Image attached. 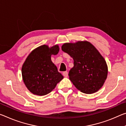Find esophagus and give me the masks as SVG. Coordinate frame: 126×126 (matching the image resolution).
Segmentation results:
<instances>
[{"label":"esophagus","mask_w":126,"mask_h":126,"mask_svg":"<svg viewBox=\"0 0 126 126\" xmlns=\"http://www.w3.org/2000/svg\"><path fill=\"white\" fill-rule=\"evenodd\" d=\"M68 72H67V71L63 72V75L65 77H68Z\"/></svg>","instance_id":"obj_1"}]
</instances>
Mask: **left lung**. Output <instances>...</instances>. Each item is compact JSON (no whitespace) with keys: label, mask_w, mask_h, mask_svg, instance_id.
<instances>
[{"label":"left lung","mask_w":126,"mask_h":126,"mask_svg":"<svg viewBox=\"0 0 126 126\" xmlns=\"http://www.w3.org/2000/svg\"><path fill=\"white\" fill-rule=\"evenodd\" d=\"M62 50L73 59L69 79L82 93L93 94L103 86L108 75L105 59L94 46L87 41L65 43Z\"/></svg>","instance_id":"left-lung-1"}]
</instances>
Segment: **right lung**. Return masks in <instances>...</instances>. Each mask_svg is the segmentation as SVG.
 I'll list each match as a JSON object with an SVG mask.
<instances>
[{"label": "right lung", "mask_w": 126, "mask_h": 126, "mask_svg": "<svg viewBox=\"0 0 126 126\" xmlns=\"http://www.w3.org/2000/svg\"><path fill=\"white\" fill-rule=\"evenodd\" d=\"M59 50L58 45L49 48L44 45L33 50L26 59L22 75L26 86L33 94H47L63 79L51 60V55L57 54Z\"/></svg>", "instance_id": "1"}]
</instances>
